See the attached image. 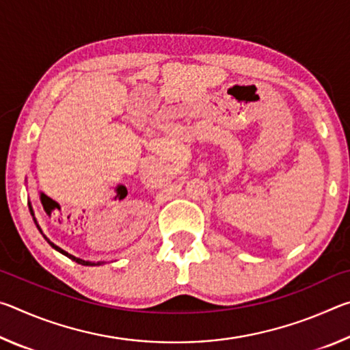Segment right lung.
Segmentation results:
<instances>
[{
	"instance_id": "right-lung-1",
	"label": "right lung",
	"mask_w": 350,
	"mask_h": 350,
	"mask_svg": "<svg viewBox=\"0 0 350 350\" xmlns=\"http://www.w3.org/2000/svg\"><path fill=\"white\" fill-rule=\"evenodd\" d=\"M31 215H33V213H32V208H31ZM33 221H35V219H33ZM35 224H37V222H35ZM37 227H38V224H37ZM38 230H40V227H38ZM40 232H41V230H40ZM44 238H46V236H44ZM46 241H47V242H49V244H51L52 247H54L57 252H60V253H63V254H64V256H68L69 259H72V260H75V262H79V264H81V265H97V264H94V262H88V260H83V259H79V258H75V256H72V254H69L68 252H64V250H62V248H60V247H57L55 244H52V242H51L49 239H47V238H46ZM98 264H100V262H98Z\"/></svg>"
}]
</instances>
